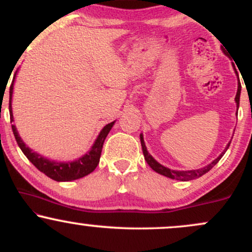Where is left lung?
<instances>
[{
    "label": "left lung",
    "mask_w": 252,
    "mask_h": 252,
    "mask_svg": "<svg viewBox=\"0 0 252 252\" xmlns=\"http://www.w3.org/2000/svg\"><path fill=\"white\" fill-rule=\"evenodd\" d=\"M241 89H242V85H241V83H239L238 84V90H237V94H236V98H235L237 108H239V97H241ZM140 138H141V146H142V152H143V155H144V160H146L147 163L149 164L150 168H152L153 170H155V172L158 173V174L164 175V176H167V178H170V179H175V180H180V181L194 180V179H198L204 174H206L209 170L212 169L213 167H215L216 164L218 163V161L222 158V155L225 154V152H226L228 147H230V143H231V142H228V144L226 146V148H225L224 152H222L221 154L216 158V160H213L210 164L202 167V168L192 169V170H173V169L167 168V167H164V166H162V164L158 163V161H156L155 158L149 154L148 150H147L146 144H144V140H143V135L142 134L140 135Z\"/></svg>",
    "instance_id": "obj_1"
}]
</instances>
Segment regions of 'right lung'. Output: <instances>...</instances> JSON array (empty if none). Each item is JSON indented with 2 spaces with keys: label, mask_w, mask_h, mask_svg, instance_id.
Masks as SVG:
<instances>
[{
  "label": "right lung",
  "mask_w": 252,
  "mask_h": 252,
  "mask_svg": "<svg viewBox=\"0 0 252 252\" xmlns=\"http://www.w3.org/2000/svg\"><path fill=\"white\" fill-rule=\"evenodd\" d=\"M15 76H14L13 83H11L10 89H9L10 123L14 122L13 111H11V97H13V89H14V80H15ZM114 123L115 122H111L104 126L89 153H86L85 155H83L82 158H79L76 161H71V162H57V161L48 160V158H43L42 155H39L37 153L33 152V150L26 146L24 141H22L21 137H20L19 132H17L16 130V126H14V124H11V129H13L15 140L17 144H19L20 148H21L22 153L27 156L28 160H30L31 162L40 170V172H42L43 174L47 175L48 178L53 179V180L56 181H72V180H77V179L83 178V176L90 174V173H92L94 169H96L98 163H99V158H100V154H102L104 141H105L106 136H108L109 131L111 130Z\"/></svg>",
  "instance_id": "1"
}]
</instances>
